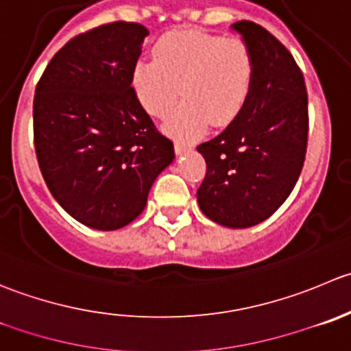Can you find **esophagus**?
<instances>
[{
	"label": "esophagus",
	"mask_w": 351,
	"mask_h": 351,
	"mask_svg": "<svg viewBox=\"0 0 351 351\" xmlns=\"http://www.w3.org/2000/svg\"><path fill=\"white\" fill-rule=\"evenodd\" d=\"M192 149V145L186 144V142H182V141H175V152L176 154H182V152L185 151H190Z\"/></svg>",
	"instance_id": "obj_1"
}]
</instances>
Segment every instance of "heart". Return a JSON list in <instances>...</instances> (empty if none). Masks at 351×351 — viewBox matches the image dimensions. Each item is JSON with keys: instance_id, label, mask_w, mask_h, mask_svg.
Listing matches in <instances>:
<instances>
[{"instance_id": "obj_1", "label": "heart", "mask_w": 351, "mask_h": 351, "mask_svg": "<svg viewBox=\"0 0 351 351\" xmlns=\"http://www.w3.org/2000/svg\"><path fill=\"white\" fill-rule=\"evenodd\" d=\"M154 58L137 61L132 89L151 117L165 118L182 87L185 101L166 121L169 134L190 138L209 121L224 127L238 117L254 78V56L243 39L176 30L156 43Z\"/></svg>"}]
</instances>
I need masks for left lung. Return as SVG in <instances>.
I'll use <instances>...</instances> for the list:
<instances>
[{"mask_svg":"<svg viewBox=\"0 0 351 351\" xmlns=\"http://www.w3.org/2000/svg\"><path fill=\"white\" fill-rule=\"evenodd\" d=\"M254 56V78L238 117L197 145L207 165L197 200L209 219L248 228L280 209L298 182L308 141L304 73L290 51L264 27L240 20Z\"/></svg>","mask_w":351,"mask_h":351,"instance_id":"obj_1","label":"left lung"}]
</instances>
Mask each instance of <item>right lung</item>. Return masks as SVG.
I'll return each mask as SVG.
<instances>
[{"label": "right lung", "mask_w": 351, "mask_h": 351, "mask_svg": "<svg viewBox=\"0 0 351 351\" xmlns=\"http://www.w3.org/2000/svg\"><path fill=\"white\" fill-rule=\"evenodd\" d=\"M147 29L111 22L78 34L47 63L34 96V147L47 189L82 224L111 231L147 204L175 159L132 89Z\"/></svg>", "instance_id": "add662e5"}]
</instances>
